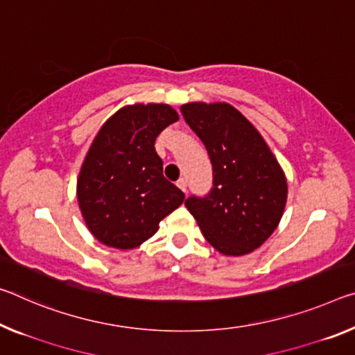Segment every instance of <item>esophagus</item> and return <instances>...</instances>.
<instances>
[{"label": "esophagus", "instance_id": "obj_1", "mask_svg": "<svg viewBox=\"0 0 355 355\" xmlns=\"http://www.w3.org/2000/svg\"><path fill=\"white\" fill-rule=\"evenodd\" d=\"M177 187L182 189V191H184V193H187V188H188V182L184 178H180L178 182H177Z\"/></svg>", "mask_w": 355, "mask_h": 355}]
</instances>
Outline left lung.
<instances>
[{"label": "left lung", "instance_id": "1", "mask_svg": "<svg viewBox=\"0 0 355 355\" xmlns=\"http://www.w3.org/2000/svg\"><path fill=\"white\" fill-rule=\"evenodd\" d=\"M182 115L211 161L213 187L184 205L213 248L227 256L251 252L277 229L288 183L256 128L229 104L191 103Z\"/></svg>", "mask_w": 355, "mask_h": 355}]
</instances>
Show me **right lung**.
<instances>
[{
    "label": "right lung",
    "mask_w": 355,
    "mask_h": 355,
    "mask_svg": "<svg viewBox=\"0 0 355 355\" xmlns=\"http://www.w3.org/2000/svg\"><path fill=\"white\" fill-rule=\"evenodd\" d=\"M178 120L166 104L128 105L104 123L83 161L77 199L101 243L132 250L183 204L184 194L162 175L155 140Z\"/></svg>",
    "instance_id": "obj_1"
}]
</instances>
